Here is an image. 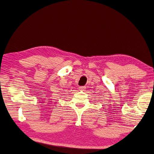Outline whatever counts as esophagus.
<instances>
[{
	"label": "esophagus",
	"instance_id": "1",
	"mask_svg": "<svg viewBox=\"0 0 154 154\" xmlns=\"http://www.w3.org/2000/svg\"><path fill=\"white\" fill-rule=\"evenodd\" d=\"M80 88V91H84L86 88H85V87H83V86H82V87H80V88Z\"/></svg>",
	"mask_w": 154,
	"mask_h": 154
}]
</instances>
